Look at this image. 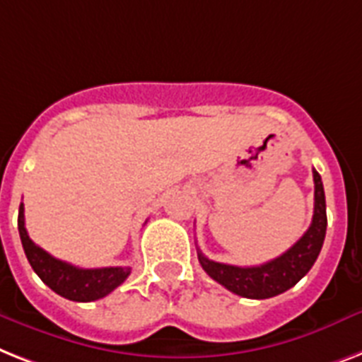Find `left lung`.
<instances>
[{
  "mask_svg": "<svg viewBox=\"0 0 362 362\" xmlns=\"http://www.w3.org/2000/svg\"><path fill=\"white\" fill-rule=\"evenodd\" d=\"M314 176V216L313 223L303 236L281 257L273 258L260 266L242 267L230 264L214 262L199 251L202 269L214 281L230 290L236 296L249 299H267L286 292L301 281L318 258L327 230L325 214V193L322 176L313 169Z\"/></svg>",
  "mask_w": 362,
  "mask_h": 362,
  "instance_id": "1",
  "label": "left lung"
}]
</instances>
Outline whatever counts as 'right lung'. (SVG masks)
<instances>
[{
    "label": "right lung",
    "mask_w": 362,
    "mask_h": 362,
    "mask_svg": "<svg viewBox=\"0 0 362 362\" xmlns=\"http://www.w3.org/2000/svg\"><path fill=\"white\" fill-rule=\"evenodd\" d=\"M18 232L25 257L35 273L55 293L70 299V301L87 303V301L105 298L115 288L124 283L132 272V267L120 266L85 269V267H76L52 257L49 252L38 247L29 238L28 230H25V219H23V204H20L18 210Z\"/></svg>",
    "instance_id": "right-lung-1"
}]
</instances>
